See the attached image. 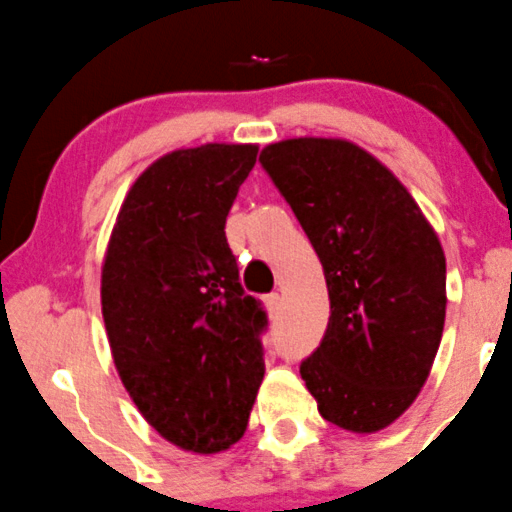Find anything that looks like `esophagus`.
<instances>
[{"mask_svg": "<svg viewBox=\"0 0 512 512\" xmlns=\"http://www.w3.org/2000/svg\"><path fill=\"white\" fill-rule=\"evenodd\" d=\"M262 304H265V309L274 316L279 314V309H282V297H279V294H267V297L262 299Z\"/></svg>", "mask_w": 512, "mask_h": 512, "instance_id": "obj_1", "label": "esophagus"}]
</instances>
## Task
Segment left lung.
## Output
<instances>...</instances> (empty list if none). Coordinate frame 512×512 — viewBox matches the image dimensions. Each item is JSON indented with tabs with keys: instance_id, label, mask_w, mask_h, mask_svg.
<instances>
[{
	"instance_id": "left-lung-1",
	"label": "left lung",
	"mask_w": 512,
	"mask_h": 512,
	"mask_svg": "<svg viewBox=\"0 0 512 512\" xmlns=\"http://www.w3.org/2000/svg\"><path fill=\"white\" fill-rule=\"evenodd\" d=\"M324 267L331 316L301 363L326 422L375 434L429 378L446 316L439 235L402 181L338 137H294L260 154Z\"/></svg>"
}]
</instances>
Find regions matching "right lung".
Returning <instances> with one entry per match:
<instances>
[{
    "instance_id": "right-lung-1",
    "label": "right lung",
    "mask_w": 512,
    "mask_h": 512,
    "mask_svg": "<svg viewBox=\"0 0 512 512\" xmlns=\"http://www.w3.org/2000/svg\"><path fill=\"white\" fill-rule=\"evenodd\" d=\"M257 144L208 142L149 164L129 186L102 260L100 301L122 385L191 454L230 449L265 378L255 297L240 287L225 218Z\"/></svg>"
}]
</instances>
